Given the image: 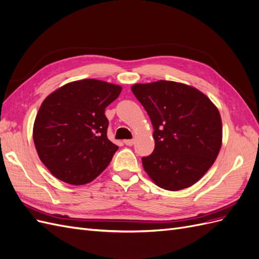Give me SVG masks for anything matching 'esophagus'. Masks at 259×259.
Here are the masks:
<instances>
[{
	"instance_id": "1",
	"label": "esophagus",
	"mask_w": 259,
	"mask_h": 259,
	"mask_svg": "<svg viewBox=\"0 0 259 259\" xmlns=\"http://www.w3.org/2000/svg\"><path fill=\"white\" fill-rule=\"evenodd\" d=\"M134 139H126V140H124V144L126 145V146H133L134 145Z\"/></svg>"
}]
</instances>
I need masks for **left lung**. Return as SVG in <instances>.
Returning a JSON list of instances; mask_svg holds the SVG:
<instances>
[{
	"label": "left lung",
	"instance_id": "1",
	"mask_svg": "<svg viewBox=\"0 0 259 259\" xmlns=\"http://www.w3.org/2000/svg\"><path fill=\"white\" fill-rule=\"evenodd\" d=\"M132 92L154 130V150L142 159L147 174L170 191L197 183L221 150L223 126L218 109L197 89L173 81L135 84Z\"/></svg>",
	"mask_w": 259,
	"mask_h": 259
}]
</instances>
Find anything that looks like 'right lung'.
I'll return each mask as SVG.
<instances>
[{"label":"right lung","mask_w":259,"mask_h":259,"mask_svg":"<svg viewBox=\"0 0 259 259\" xmlns=\"http://www.w3.org/2000/svg\"><path fill=\"white\" fill-rule=\"evenodd\" d=\"M122 88L104 81L71 82L45 98L38 110L33 140L51 173L70 185L91 183L111 162L116 145L108 139L106 108Z\"/></svg>","instance_id":"1"}]
</instances>
